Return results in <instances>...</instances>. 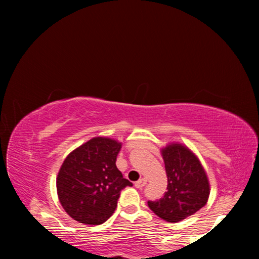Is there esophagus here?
I'll list each match as a JSON object with an SVG mask.
<instances>
[{
	"label": "esophagus",
	"instance_id": "obj_1",
	"mask_svg": "<svg viewBox=\"0 0 259 259\" xmlns=\"http://www.w3.org/2000/svg\"><path fill=\"white\" fill-rule=\"evenodd\" d=\"M146 183H147V181L145 178H142V179H139L138 182H136L135 183V186L137 187V188H142V187H144L146 185Z\"/></svg>",
	"mask_w": 259,
	"mask_h": 259
}]
</instances>
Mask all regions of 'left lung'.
<instances>
[{
  "label": "left lung",
  "mask_w": 259,
  "mask_h": 259,
  "mask_svg": "<svg viewBox=\"0 0 259 259\" xmlns=\"http://www.w3.org/2000/svg\"><path fill=\"white\" fill-rule=\"evenodd\" d=\"M168 177L166 192L161 199L147 204L156 216L177 223L204 207L210 194L205 170L190 148L172 143L161 150Z\"/></svg>",
  "instance_id": "8db88e82"
}]
</instances>
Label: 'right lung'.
<instances>
[{
    "label": "right lung",
    "instance_id": "right-lung-1",
    "mask_svg": "<svg viewBox=\"0 0 259 259\" xmlns=\"http://www.w3.org/2000/svg\"><path fill=\"white\" fill-rule=\"evenodd\" d=\"M121 143L95 137L69 153L57 176V193L65 211L85 225H100L115 211L120 193L133 186L116 168Z\"/></svg>",
    "mask_w": 259,
    "mask_h": 259
}]
</instances>
